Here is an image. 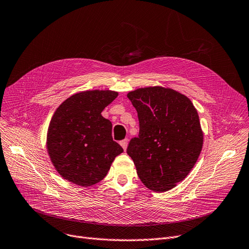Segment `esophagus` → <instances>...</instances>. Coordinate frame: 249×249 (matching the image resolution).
Instances as JSON below:
<instances>
[{
	"label": "esophagus",
	"instance_id": "obj_1",
	"mask_svg": "<svg viewBox=\"0 0 249 249\" xmlns=\"http://www.w3.org/2000/svg\"><path fill=\"white\" fill-rule=\"evenodd\" d=\"M127 143H128V140H127V139H124V140H123V141L119 142V144H121V146L124 148V150H125V149H126V147H127Z\"/></svg>",
	"mask_w": 249,
	"mask_h": 249
}]
</instances>
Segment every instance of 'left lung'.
I'll use <instances>...</instances> for the list:
<instances>
[{"label": "left lung", "instance_id": "1", "mask_svg": "<svg viewBox=\"0 0 249 249\" xmlns=\"http://www.w3.org/2000/svg\"><path fill=\"white\" fill-rule=\"evenodd\" d=\"M139 118V136L126 152L143 184L164 192L182 182L201 152L203 133L190 99L172 89L149 87L127 94Z\"/></svg>", "mask_w": 249, "mask_h": 249}]
</instances>
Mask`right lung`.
Wrapping results in <instances>:
<instances>
[{
  "label": "right lung",
  "mask_w": 249,
  "mask_h": 249,
  "mask_svg": "<svg viewBox=\"0 0 249 249\" xmlns=\"http://www.w3.org/2000/svg\"><path fill=\"white\" fill-rule=\"evenodd\" d=\"M117 95L108 90L81 92L57 108L48 128L47 148L65 180L83 187L100 182L124 152L112 139L111 122L101 115Z\"/></svg>",
  "instance_id": "1"
}]
</instances>
